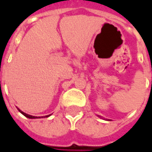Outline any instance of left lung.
Masks as SVG:
<instances>
[{"label": "left lung", "instance_id": "1", "mask_svg": "<svg viewBox=\"0 0 152 152\" xmlns=\"http://www.w3.org/2000/svg\"><path fill=\"white\" fill-rule=\"evenodd\" d=\"M98 116H99V117H101V116H100V115H98Z\"/></svg>", "mask_w": 152, "mask_h": 152}]
</instances>
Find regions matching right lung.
Wrapping results in <instances>:
<instances>
[{"label":"right lung","instance_id":"1","mask_svg":"<svg viewBox=\"0 0 152 152\" xmlns=\"http://www.w3.org/2000/svg\"><path fill=\"white\" fill-rule=\"evenodd\" d=\"M18 112H20V113H22V114L24 116H26V117H27V118H29V119H36V118H40V116H39V117H37V116H33V115H31L27 114V113H25V112H22L21 110H20V109H19V108H18ZM49 116H50V115H45V117H49ZM42 117H43V116H42Z\"/></svg>","mask_w":152,"mask_h":152}]
</instances>
